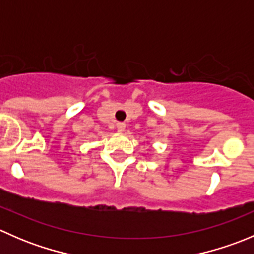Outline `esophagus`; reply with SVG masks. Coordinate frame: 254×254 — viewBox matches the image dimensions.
Listing matches in <instances>:
<instances>
[{
  "label": "esophagus",
  "mask_w": 254,
  "mask_h": 254,
  "mask_svg": "<svg viewBox=\"0 0 254 254\" xmlns=\"http://www.w3.org/2000/svg\"><path fill=\"white\" fill-rule=\"evenodd\" d=\"M117 127H118V130H119V131H124L125 127H127V124H125V123L119 122V123H117Z\"/></svg>",
  "instance_id": "obj_1"
}]
</instances>
